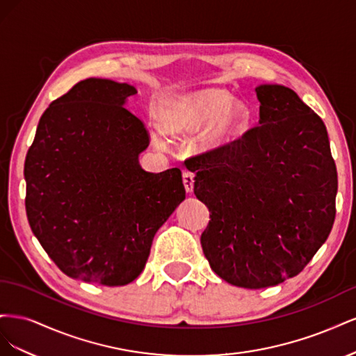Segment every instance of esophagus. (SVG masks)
Wrapping results in <instances>:
<instances>
[{
	"instance_id": "obj_1",
	"label": "esophagus",
	"mask_w": 356,
	"mask_h": 356,
	"mask_svg": "<svg viewBox=\"0 0 356 356\" xmlns=\"http://www.w3.org/2000/svg\"><path fill=\"white\" fill-rule=\"evenodd\" d=\"M182 182H184V187L187 193L193 191V187H195V175L191 174L188 170L182 172Z\"/></svg>"
}]
</instances>
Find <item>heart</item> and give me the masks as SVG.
<instances>
[{"label": "heart", "mask_w": 356, "mask_h": 356, "mask_svg": "<svg viewBox=\"0 0 356 356\" xmlns=\"http://www.w3.org/2000/svg\"><path fill=\"white\" fill-rule=\"evenodd\" d=\"M248 110L232 96L217 89L178 95L166 102L161 124L170 134H195L208 124L202 135V147L218 149L238 139L248 124ZM161 144L160 135H156Z\"/></svg>", "instance_id": "b5f03b06"}]
</instances>
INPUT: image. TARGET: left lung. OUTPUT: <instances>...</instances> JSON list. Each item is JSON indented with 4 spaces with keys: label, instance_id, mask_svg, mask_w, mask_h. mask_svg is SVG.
Masks as SVG:
<instances>
[{
    "label": "left lung",
    "instance_id": "obj_1",
    "mask_svg": "<svg viewBox=\"0 0 356 356\" xmlns=\"http://www.w3.org/2000/svg\"><path fill=\"white\" fill-rule=\"evenodd\" d=\"M258 126L187 160L211 221L200 238L225 282L258 289L297 276L336 218L337 169L322 118L281 84L255 89Z\"/></svg>",
    "mask_w": 356,
    "mask_h": 356
}]
</instances>
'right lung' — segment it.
Returning a JSON list of instances; mask_svg holds the SVG:
<instances>
[{"label": "right lung", "instance_id": "add662e5", "mask_svg": "<svg viewBox=\"0 0 356 356\" xmlns=\"http://www.w3.org/2000/svg\"><path fill=\"white\" fill-rule=\"evenodd\" d=\"M127 83L88 79L42 113L25 160L32 233L70 277L106 286L141 275L156 232L186 199L181 170L145 172V124Z\"/></svg>", "mask_w": 356, "mask_h": 356}]
</instances>
